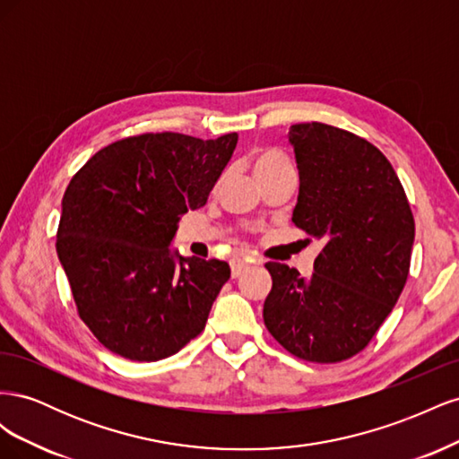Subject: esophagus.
<instances>
[{"label": "esophagus", "instance_id": "obj_1", "mask_svg": "<svg viewBox=\"0 0 459 459\" xmlns=\"http://www.w3.org/2000/svg\"><path fill=\"white\" fill-rule=\"evenodd\" d=\"M247 270L248 264L245 260H231V277H239Z\"/></svg>", "mask_w": 459, "mask_h": 459}]
</instances>
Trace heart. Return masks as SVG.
<instances>
[{
    "label": "heart",
    "instance_id": "1",
    "mask_svg": "<svg viewBox=\"0 0 459 459\" xmlns=\"http://www.w3.org/2000/svg\"><path fill=\"white\" fill-rule=\"evenodd\" d=\"M251 160H253V170L258 179L268 174H273L277 170L290 169V162L287 160V157L277 149H258L253 152Z\"/></svg>",
    "mask_w": 459,
    "mask_h": 459
}]
</instances>
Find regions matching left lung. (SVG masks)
Returning a JSON list of instances; mask_svg holds the SVG:
<instances>
[{"mask_svg": "<svg viewBox=\"0 0 459 459\" xmlns=\"http://www.w3.org/2000/svg\"><path fill=\"white\" fill-rule=\"evenodd\" d=\"M300 178L295 226L325 245L302 277L268 262L264 324L287 352L335 364L364 351L406 285L415 221L400 179L364 137L322 122L293 124Z\"/></svg>", "mask_w": 459, "mask_h": 459, "instance_id": "8db88e82", "label": "left lung"}]
</instances>
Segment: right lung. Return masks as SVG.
<instances>
[{
    "mask_svg": "<svg viewBox=\"0 0 459 459\" xmlns=\"http://www.w3.org/2000/svg\"><path fill=\"white\" fill-rule=\"evenodd\" d=\"M235 145V132L218 140L130 135L73 176L57 255L80 319L110 352L157 362L204 329L231 270L221 260L172 255L170 241L179 218L206 203Z\"/></svg>",
    "mask_w": 459,
    "mask_h": 459,
    "instance_id": "1",
    "label": "right lung"
}]
</instances>
